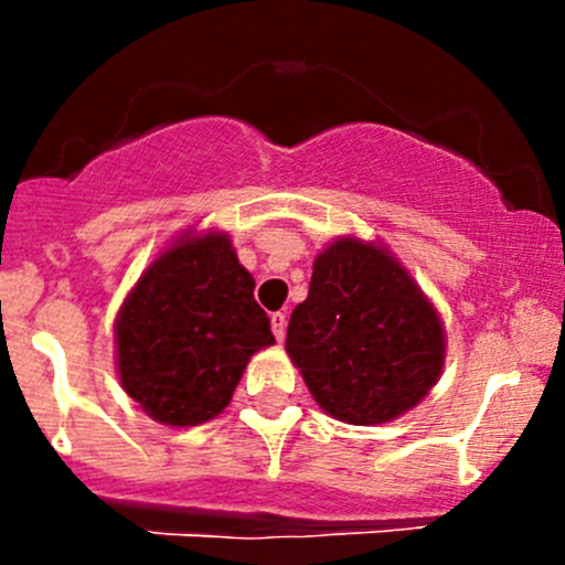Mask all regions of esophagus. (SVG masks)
I'll use <instances>...</instances> for the list:
<instances>
[{"instance_id":"1","label":"esophagus","mask_w":565,"mask_h":565,"mask_svg":"<svg viewBox=\"0 0 565 565\" xmlns=\"http://www.w3.org/2000/svg\"><path fill=\"white\" fill-rule=\"evenodd\" d=\"M270 328L273 335H276L278 341H284V335H287V315H284V311H276V315L270 317Z\"/></svg>"}]
</instances>
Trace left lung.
<instances>
[{
	"instance_id": "obj_1",
	"label": "left lung",
	"mask_w": 565,
	"mask_h": 565,
	"mask_svg": "<svg viewBox=\"0 0 565 565\" xmlns=\"http://www.w3.org/2000/svg\"><path fill=\"white\" fill-rule=\"evenodd\" d=\"M287 352L324 413L372 426L435 388L446 330L391 250L339 237L317 254L309 298L289 317Z\"/></svg>"
}]
</instances>
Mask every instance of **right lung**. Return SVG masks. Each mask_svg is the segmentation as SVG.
I'll list each match as a JSON object with an SVG mask.
<instances>
[{
	"mask_svg": "<svg viewBox=\"0 0 565 565\" xmlns=\"http://www.w3.org/2000/svg\"><path fill=\"white\" fill-rule=\"evenodd\" d=\"M273 341L254 278L224 232H185L156 256L114 322L119 383L167 426L215 418L250 355Z\"/></svg>",
	"mask_w": 565,
	"mask_h": 565,
	"instance_id": "obj_1",
	"label": "right lung"
}]
</instances>
